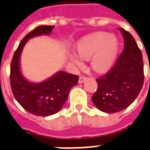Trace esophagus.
<instances>
[{"instance_id": "esophagus-1", "label": "esophagus", "mask_w": 150, "mask_h": 150, "mask_svg": "<svg viewBox=\"0 0 150 150\" xmlns=\"http://www.w3.org/2000/svg\"><path fill=\"white\" fill-rule=\"evenodd\" d=\"M86 79V76H84V75H80V76H79V83H83Z\"/></svg>"}]
</instances>
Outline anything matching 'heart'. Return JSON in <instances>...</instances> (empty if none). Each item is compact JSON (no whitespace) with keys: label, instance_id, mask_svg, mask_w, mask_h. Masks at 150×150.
Returning <instances> with one entry per match:
<instances>
[{"label":"heart","instance_id":"1","mask_svg":"<svg viewBox=\"0 0 150 150\" xmlns=\"http://www.w3.org/2000/svg\"><path fill=\"white\" fill-rule=\"evenodd\" d=\"M118 48V41L114 35L98 32L87 35L77 44L79 56L72 55L71 59L76 65L83 66V60L91 59V67L97 72H105L113 65Z\"/></svg>","mask_w":150,"mask_h":150}]
</instances>
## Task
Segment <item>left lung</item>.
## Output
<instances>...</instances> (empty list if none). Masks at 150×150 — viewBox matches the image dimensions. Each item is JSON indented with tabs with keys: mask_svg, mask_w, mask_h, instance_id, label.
I'll list each match as a JSON object with an SVG mask.
<instances>
[{
	"mask_svg": "<svg viewBox=\"0 0 150 150\" xmlns=\"http://www.w3.org/2000/svg\"><path fill=\"white\" fill-rule=\"evenodd\" d=\"M124 50L109 71L96 79L98 89L91 99L101 111L112 114L127 108L140 93L144 83L142 54L130 33L119 28Z\"/></svg>",
	"mask_w": 150,
	"mask_h": 150,
	"instance_id": "obj_1",
	"label": "left lung"
}]
</instances>
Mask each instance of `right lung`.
<instances>
[{
    "label": "right lung",
    "mask_w": 150,
    "mask_h": 150,
    "mask_svg": "<svg viewBox=\"0 0 150 150\" xmlns=\"http://www.w3.org/2000/svg\"><path fill=\"white\" fill-rule=\"evenodd\" d=\"M54 26L41 25L28 33L21 41L10 66V84L16 101L28 112L36 116H50L60 110L68 98L70 90L78 83L79 76L59 71L40 83L23 77L20 69V57L24 44L30 38L52 33Z\"/></svg>",
    "instance_id": "obj_1"
}]
</instances>
